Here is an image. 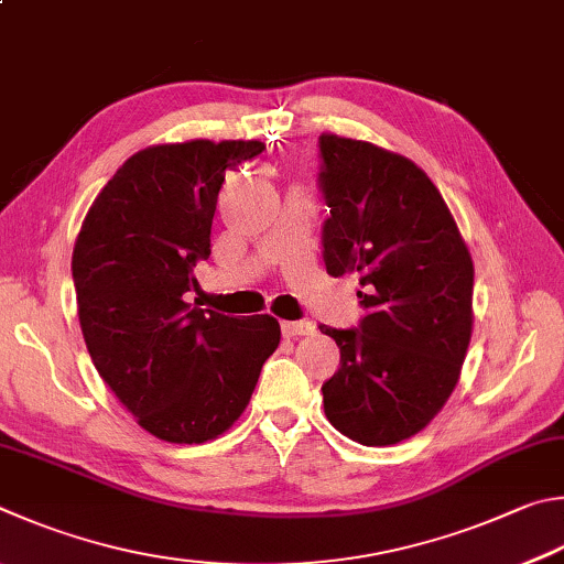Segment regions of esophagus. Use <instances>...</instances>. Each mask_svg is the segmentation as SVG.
I'll list each match as a JSON object with an SVG mask.
<instances>
[{
  "mask_svg": "<svg viewBox=\"0 0 564 564\" xmlns=\"http://www.w3.org/2000/svg\"><path fill=\"white\" fill-rule=\"evenodd\" d=\"M281 330L285 337H299V335H313L315 323L311 321H295V323H281Z\"/></svg>",
  "mask_w": 564,
  "mask_h": 564,
  "instance_id": "1",
  "label": "esophagus"
}]
</instances>
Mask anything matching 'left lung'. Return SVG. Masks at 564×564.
<instances>
[{
  "mask_svg": "<svg viewBox=\"0 0 564 564\" xmlns=\"http://www.w3.org/2000/svg\"><path fill=\"white\" fill-rule=\"evenodd\" d=\"M330 217L323 261L360 273V327L321 325L340 347L323 384L325 416L362 446L414 436L458 382L474 327V261L446 202L422 167L372 142L321 135Z\"/></svg>",
  "mask_w": 564,
  "mask_h": 564,
  "instance_id": "1",
  "label": "left lung"
}]
</instances>
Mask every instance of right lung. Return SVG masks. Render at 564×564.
<instances>
[{"label":"right lung","instance_id":"add662e5","mask_svg":"<svg viewBox=\"0 0 564 564\" xmlns=\"http://www.w3.org/2000/svg\"><path fill=\"white\" fill-rule=\"evenodd\" d=\"M259 140H189L135 152L90 204L74 271L78 321L98 375L152 436L204 444L243 414L281 343L271 315L192 308L212 253L224 172Z\"/></svg>","mask_w":564,"mask_h":564}]
</instances>
